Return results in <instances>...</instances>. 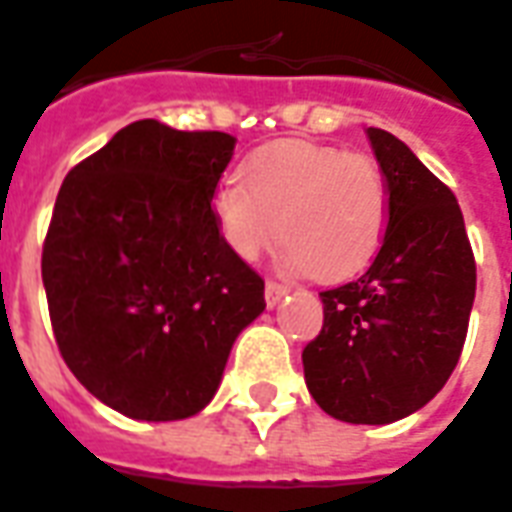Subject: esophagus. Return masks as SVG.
Masks as SVG:
<instances>
[{
	"instance_id": "34e87169",
	"label": "esophagus",
	"mask_w": 512,
	"mask_h": 512,
	"mask_svg": "<svg viewBox=\"0 0 512 512\" xmlns=\"http://www.w3.org/2000/svg\"><path fill=\"white\" fill-rule=\"evenodd\" d=\"M287 292H290V287H287V284L273 282V279H268V282H265V303H268L271 308L279 306Z\"/></svg>"
}]
</instances>
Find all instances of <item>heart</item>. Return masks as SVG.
Instances as JSON below:
<instances>
[{
    "mask_svg": "<svg viewBox=\"0 0 512 512\" xmlns=\"http://www.w3.org/2000/svg\"><path fill=\"white\" fill-rule=\"evenodd\" d=\"M241 182L214 187V228L241 260L279 239L284 260L314 279L351 276L376 255L389 222V190L376 163L341 147L282 139L249 152Z\"/></svg>",
    "mask_w": 512,
    "mask_h": 512,
    "instance_id": "heart-1",
    "label": "heart"
}]
</instances>
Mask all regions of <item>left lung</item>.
Instances as JSON below:
<instances>
[{
  "label": "left lung",
  "mask_w": 512,
  "mask_h": 512,
  "mask_svg": "<svg viewBox=\"0 0 512 512\" xmlns=\"http://www.w3.org/2000/svg\"><path fill=\"white\" fill-rule=\"evenodd\" d=\"M389 190V222L360 279L319 292L325 325L303 349L311 397L333 419L389 424L446 386L475 300L462 209L397 136L368 128Z\"/></svg>",
  "instance_id": "8db88e82"
}]
</instances>
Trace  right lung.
I'll list each match as a JSON object with an SVG mask.
<instances>
[{
	"label": "right lung",
	"instance_id": "obj_1",
	"mask_svg": "<svg viewBox=\"0 0 512 512\" xmlns=\"http://www.w3.org/2000/svg\"><path fill=\"white\" fill-rule=\"evenodd\" d=\"M233 147L222 131L136 120L58 190L42 244L50 325L74 378L123 416L201 411L236 335L263 314V276L209 212Z\"/></svg>",
	"mask_w": 512,
	"mask_h": 512
}]
</instances>
